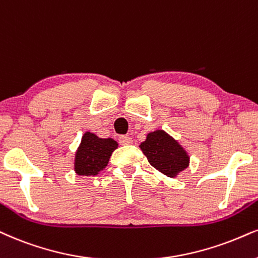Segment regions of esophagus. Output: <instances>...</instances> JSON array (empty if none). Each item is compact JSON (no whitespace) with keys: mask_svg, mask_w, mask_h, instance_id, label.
Masks as SVG:
<instances>
[{"mask_svg":"<svg viewBox=\"0 0 258 258\" xmlns=\"http://www.w3.org/2000/svg\"><path fill=\"white\" fill-rule=\"evenodd\" d=\"M133 139L130 138V136H125V135H123V136H120L119 138V144L120 145H123V146H129V145H133Z\"/></svg>","mask_w":258,"mask_h":258,"instance_id":"obj_1","label":"esophagus"}]
</instances>
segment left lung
I'll return each mask as SVG.
<instances>
[{
    "instance_id": "obj_1",
    "label": "left lung",
    "mask_w": 258,
    "mask_h": 258,
    "mask_svg": "<svg viewBox=\"0 0 258 258\" xmlns=\"http://www.w3.org/2000/svg\"><path fill=\"white\" fill-rule=\"evenodd\" d=\"M139 147L155 170L170 178L178 177L190 164L186 149L163 129L148 133Z\"/></svg>"
}]
</instances>
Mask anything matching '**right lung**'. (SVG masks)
<instances>
[{"label": "right lung", "mask_w": 258, "mask_h": 258, "mask_svg": "<svg viewBox=\"0 0 258 258\" xmlns=\"http://www.w3.org/2000/svg\"><path fill=\"white\" fill-rule=\"evenodd\" d=\"M118 144L113 139H101L86 132L75 152L74 171L79 176H97L109 164V159Z\"/></svg>", "instance_id": "add662e5"}]
</instances>
